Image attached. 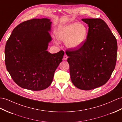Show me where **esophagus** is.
I'll use <instances>...</instances> for the list:
<instances>
[{
	"instance_id": "34e87169",
	"label": "esophagus",
	"mask_w": 122,
	"mask_h": 122,
	"mask_svg": "<svg viewBox=\"0 0 122 122\" xmlns=\"http://www.w3.org/2000/svg\"><path fill=\"white\" fill-rule=\"evenodd\" d=\"M67 58H68L66 54H64V55L63 56V60H66Z\"/></svg>"
}]
</instances>
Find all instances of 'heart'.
I'll return each mask as SVG.
<instances>
[{
	"label": "heart",
	"mask_w": 122,
	"mask_h": 122,
	"mask_svg": "<svg viewBox=\"0 0 122 122\" xmlns=\"http://www.w3.org/2000/svg\"><path fill=\"white\" fill-rule=\"evenodd\" d=\"M88 35L86 27L82 24H72L59 29L57 33L58 40L65 41L70 48L78 47L85 41Z\"/></svg>",
	"instance_id": "obj_1"
}]
</instances>
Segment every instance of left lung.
<instances>
[{"instance_id": "obj_1", "label": "left lung", "mask_w": 122, "mask_h": 122, "mask_svg": "<svg viewBox=\"0 0 122 122\" xmlns=\"http://www.w3.org/2000/svg\"><path fill=\"white\" fill-rule=\"evenodd\" d=\"M88 25L86 40L76 48L67 49L71 79L81 90L101 86L110 79L117 62V41L101 18H85Z\"/></svg>"}]
</instances>
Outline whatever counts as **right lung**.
<instances>
[{"label":"right lung","mask_w":122,"mask_h":122,"mask_svg":"<svg viewBox=\"0 0 122 122\" xmlns=\"http://www.w3.org/2000/svg\"><path fill=\"white\" fill-rule=\"evenodd\" d=\"M51 22L34 18L21 23L12 31L5 46V63L12 79L21 88L32 91L51 85L64 51L51 54L47 49Z\"/></svg>","instance_id":"right-lung-1"}]
</instances>
